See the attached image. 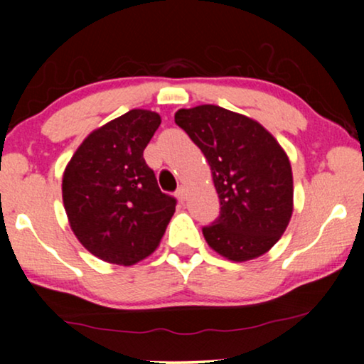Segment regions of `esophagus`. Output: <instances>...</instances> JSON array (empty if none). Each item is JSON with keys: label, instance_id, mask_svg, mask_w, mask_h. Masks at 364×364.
<instances>
[{"label": "esophagus", "instance_id": "1", "mask_svg": "<svg viewBox=\"0 0 364 364\" xmlns=\"http://www.w3.org/2000/svg\"><path fill=\"white\" fill-rule=\"evenodd\" d=\"M176 196L178 197V200H181V202L186 200V197H187V191H186V187H178V188H177V192H176Z\"/></svg>", "mask_w": 364, "mask_h": 364}]
</instances>
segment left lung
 <instances>
[{
  "label": "left lung",
  "instance_id": "8db88e82",
  "mask_svg": "<svg viewBox=\"0 0 364 364\" xmlns=\"http://www.w3.org/2000/svg\"><path fill=\"white\" fill-rule=\"evenodd\" d=\"M210 164L220 215L202 227L208 245L233 262L263 255L280 240L293 212V177L275 137L242 114L205 104L176 112Z\"/></svg>",
  "mask_w": 364,
  "mask_h": 364
}]
</instances>
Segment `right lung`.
<instances>
[{"label":"right lung","mask_w":364,"mask_h":364,"mask_svg":"<svg viewBox=\"0 0 364 364\" xmlns=\"http://www.w3.org/2000/svg\"><path fill=\"white\" fill-rule=\"evenodd\" d=\"M159 126V114L132 109L89 134L64 171L74 235L104 262L127 267L151 255L176 212L144 159Z\"/></svg>","instance_id":"right-lung-1"}]
</instances>
